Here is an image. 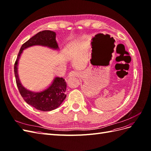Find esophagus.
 Segmentation results:
<instances>
[{"label":"esophagus","mask_w":151,"mask_h":151,"mask_svg":"<svg viewBox=\"0 0 151 151\" xmlns=\"http://www.w3.org/2000/svg\"><path fill=\"white\" fill-rule=\"evenodd\" d=\"M77 75H78V73L76 71H71L70 72H69V74L68 75V78H71V77H76Z\"/></svg>","instance_id":"obj_1"}]
</instances>
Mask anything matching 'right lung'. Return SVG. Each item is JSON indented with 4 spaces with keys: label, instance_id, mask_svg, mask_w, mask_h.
Returning a JSON list of instances; mask_svg holds the SVG:
<instances>
[{
    "label": "right lung",
    "instance_id": "obj_1",
    "mask_svg": "<svg viewBox=\"0 0 151 151\" xmlns=\"http://www.w3.org/2000/svg\"><path fill=\"white\" fill-rule=\"evenodd\" d=\"M41 45L54 50L58 49L54 31L45 30L40 31L22 45L14 63V74L16 84L21 96L28 104L43 111H49L57 108L66 98L67 84L62 77H55L52 84L41 92H33L26 89L21 83L17 72L18 62L22 51L27 48Z\"/></svg>",
    "mask_w": 151,
    "mask_h": 151
}]
</instances>
